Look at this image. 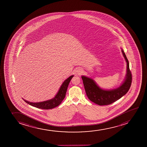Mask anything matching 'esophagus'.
Returning <instances> with one entry per match:
<instances>
[{
	"label": "esophagus",
	"instance_id": "obj_1",
	"mask_svg": "<svg viewBox=\"0 0 147 147\" xmlns=\"http://www.w3.org/2000/svg\"><path fill=\"white\" fill-rule=\"evenodd\" d=\"M82 69H78L77 71V73L78 74H80L81 73H82Z\"/></svg>",
	"mask_w": 147,
	"mask_h": 147
}]
</instances>
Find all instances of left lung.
<instances>
[{
	"label": "left lung",
	"instance_id": "obj_1",
	"mask_svg": "<svg viewBox=\"0 0 147 147\" xmlns=\"http://www.w3.org/2000/svg\"><path fill=\"white\" fill-rule=\"evenodd\" d=\"M121 53L127 62V74L125 78L118 87L113 89H103L100 87L91 78L82 76L86 94L91 101L99 105H110L127 94L131 84L132 75L129 70V62L123 49Z\"/></svg>",
	"mask_w": 147,
	"mask_h": 147
}]
</instances>
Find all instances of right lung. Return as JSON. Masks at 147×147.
Returning <instances> with one entry per match:
<instances>
[{
  "instance_id": "obj_1",
  "label": "right lung",
  "mask_w": 147,
  "mask_h": 147,
  "mask_svg": "<svg viewBox=\"0 0 147 147\" xmlns=\"http://www.w3.org/2000/svg\"><path fill=\"white\" fill-rule=\"evenodd\" d=\"M74 76V75H72L69 76L63 82L62 84L61 85L60 88H59L57 93L54 96V98L51 99L38 102H30L24 100L23 98L22 99L26 103L30 105L32 107H35L36 108L42 109H51L55 108L56 107H58L62 102L63 100L64 99L67 90V87L69 84V82Z\"/></svg>"
}]
</instances>
